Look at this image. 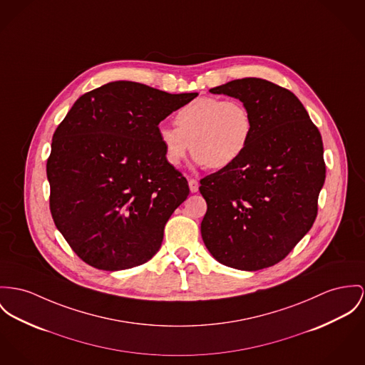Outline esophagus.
<instances>
[{
	"instance_id": "1",
	"label": "esophagus",
	"mask_w": 365,
	"mask_h": 365,
	"mask_svg": "<svg viewBox=\"0 0 365 365\" xmlns=\"http://www.w3.org/2000/svg\"><path fill=\"white\" fill-rule=\"evenodd\" d=\"M189 187H190L192 193L198 192V182H197L196 179H189Z\"/></svg>"
}]
</instances>
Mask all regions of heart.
I'll return each instance as SVG.
<instances>
[{
	"label": "heart",
	"mask_w": 365,
	"mask_h": 365,
	"mask_svg": "<svg viewBox=\"0 0 365 365\" xmlns=\"http://www.w3.org/2000/svg\"><path fill=\"white\" fill-rule=\"evenodd\" d=\"M176 128L160 125L157 136L169 165L178 167L190 145L198 165L222 169L236 163L254 132L252 113L239 100L200 97L175 115Z\"/></svg>",
	"instance_id": "heart-1"
}]
</instances>
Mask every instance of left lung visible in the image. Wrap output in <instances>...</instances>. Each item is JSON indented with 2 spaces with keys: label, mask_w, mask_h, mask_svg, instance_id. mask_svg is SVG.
<instances>
[{
  "label": "left lung",
  "mask_w": 365,
  "mask_h": 365,
  "mask_svg": "<svg viewBox=\"0 0 365 365\" xmlns=\"http://www.w3.org/2000/svg\"><path fill=\"white\" fill-rule=\"evenodd\" d=\"M240 100L254 122L243 155L200 180L201 236L226 267L258 271L282 261L317 218L325 182L321 133L287 88L245 78L210 90Z\"/></svg>",
  "instance_id": "1"
}]
</instances>
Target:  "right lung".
Instances as JSON below:
<instances>
[{"label":"right lung","mask_w":365,"mask_h":365,"mask_svg":"<svg viewBox=\"0 0 365 365\" xmlns=\"http://www.w3.org/2000/svg\"><path fill=\"white\" fill-rule=\"evenodd\" d=\"M197 96L118 81L79 97L58 125L47 160L50 210L86 264L120 271L160 250L190 190L167 163L157 129Z\"/></svg>","instance_id":"obj_1"}]
</instances>
